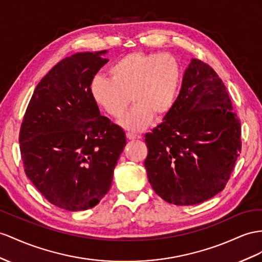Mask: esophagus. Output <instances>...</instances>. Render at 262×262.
Returning <instances> with one entry per match:
<instances>
[{"instance_id":"obj_1","label":"esophagus","mask_w":262,"mask_h":262,"mask_svg":"<svg viewBox=\"0 0 262 262\" xmlns=\"http://www.w3.org/2000/svg\"><path fill=\"white\" fill-rule=\"evenodd\" d=\"M126 135H127V138H128V139H139L140 137H142L140 135H138V134H134L132 132H127Z\"/></svg>"}]
</instances>
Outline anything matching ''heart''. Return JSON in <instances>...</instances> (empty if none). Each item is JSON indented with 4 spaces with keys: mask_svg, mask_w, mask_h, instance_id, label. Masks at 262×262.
<instances>
[{
    "mask_svg": "<svg viewBox=\"0 0 262 262\" xmlns=\"http://www.w3.org/2000/svg\"><path fill=\"white\" fill-rule=\"evenodd\" d=\"M110 75L92 80L91 95L107 114L119 118L130 95L135 105L119 123L135 132L146 128L154 115L162 118L171 111L182 82L180 65L168 53H130L110 67Z\"/></svg>",
    "mask_w": 262,
    "mask_h": 262,
    "instance_id": "1",
    "label": "heart"
}]
</instances>
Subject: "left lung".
Wrapping results in <instances>:
<instances>
[{
    "label": "left lung",
    "instance_id": "obj_1",
    "mask_svg": "<svg viewBox=\"0 0 262 262\" xmlns=\"http://www.w3.org/2000/svg\"><path fill=\"white\" fill-rule=\"evenodd\" d=\"M145 143L147 176L167 203L196 205L225 188L241 152V125L212 67L192 59L175 105Z\"/></svg>",
    "mask_w": 262,
    "mask_h": 262
}]
</instances>
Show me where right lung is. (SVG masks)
<instances>
[{
  "label": "right lung",
  "instance_id": "1",
  "mask_svg": "<svg viewBox=\"0 0 262 262\" xmlns=\"http://www.w3.org/2000/svg\"><path fill=\"white\" fill-rule=\"evenodd\" d=\"M102 52L63 58L33 93L19 129L26 176L51 204L95 207L108 192L126 145L122 127L102 116L90 86L108 62Z\"/></svg>",
  "mask_w": 262,
  "mask_h": 262
}]
</instances>
